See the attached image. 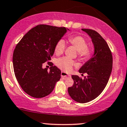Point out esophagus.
Listing matches in <instances>:
<instances>
[{
	"label": "esophagus",
	"mask_w": 127,
	"mask_h": 127,
	"mask_svg": "<svg viewBox=\"0 0 127 127\" xmlns=\"http://www.w3.org/2000/svg\"><path fill=\"white\" fill-rule=\"evenodd\" d=\"M61 76H62V77L63 78V79H66V78L70 77V75H68L66 73H65V72L62 71V73H61Z\"/></svg>",
	"instance_id": "1"
}]
</instances>
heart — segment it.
<instances>
[{
	"instance_id": "heart-1",
	"label": "heart",
	"mask_w": 127,
	"mask_h": 127,
	"mask_svg": "<svg viewBox=\"0 0 127 127\" xmlns=\"http://www.w3.org/2000/svg\"><path fill=\"white\" fill-rule=\"evenodd\" d=\"M68 41L77 50L78 56L80 59L86 60L90 58L92 51L90 48L87 46V41L84 37L78 35L70 36L68 37ZM65 49V41L64 40L60 39L56 44L54 52L57 55H60L63 53ZM56 64L59 68L66 72L71 71L74 67L77 65V64L74 60L65 57L58 59L56 62Z\"/></svg>"
}]
</instances>
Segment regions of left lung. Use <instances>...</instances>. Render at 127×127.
Here are the masks:
<instances>
[{
	"label": "left lung",
	"instance_id": "obj_1",
	"mask_svg": "<svg viewBox=\"0 0 127 127\" xmlns=\"http://www.w3.org/2000/svg\"><path fill=\"white\" fill-rule=\"evenodd\" d=\"M91 37L94 46V56L79 70L80 73H87L84 79L71 75L74 84L68 87L72 99L80 103L93 100L106 87L113 68V56L106 41L95 30L82 29Z\"/></svg>",
	"mask_w": 127,
	"mask_h": 127
}]
</instances>
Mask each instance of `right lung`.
Segmentation results:
<instances>
[{"label": "right lung", "instance_id": "obj_1", "mask_svg": "<svg viewBox=\"0 0 127 127\" xmlns=\"http://www.w3.org/2000/svg\"><path fill=\"white\" fill-rule=\"evenodd\" d=\"M64 27L38 25L32 28L16 46L13 65L17 82L23 91L34 98L50 94L61 78V71L53 65L51 57L56 44L67 32ZM47 62L50 71L43 69Z\"/></svg>", "mask_w": 127, "mask_h": 127}]
</instances>
